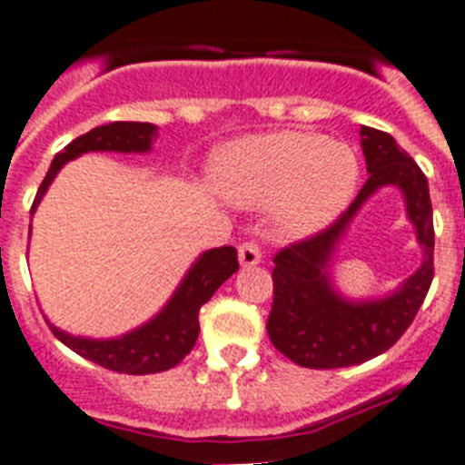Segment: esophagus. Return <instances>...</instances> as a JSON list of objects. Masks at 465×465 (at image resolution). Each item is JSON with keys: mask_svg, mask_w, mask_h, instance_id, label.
Returning a JSON list of instances; mask_svg holds the SVG:
<instances>
[{"mask_svg": "<svg viewBox=\"0 0 465 465\" xmlns=\"http://www.w3.org/2000/svg\"><path fill=\"white\" fill-rule=\"evenodd\" d=\"M239 260L241 267H255L262 260V251L255 241H245V243L239 245Z\"/></svg>", "mask_w": 465, "mask_h": 465, "instance_id": "34e87169", "label": "esophagus"}]
</instances>
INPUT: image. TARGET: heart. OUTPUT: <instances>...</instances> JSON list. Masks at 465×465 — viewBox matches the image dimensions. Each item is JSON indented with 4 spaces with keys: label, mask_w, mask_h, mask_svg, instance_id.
Listing matches in <instances>:
<instances>
[{
    "label": "heart",
    "mask_w": 465,
    "mask_h": 465,
    "mask_svg": "<svg viewBox=\"0 0 465 465\" xmlns=\"http://www.w3.org/2000/svg\"><path fill=\"white\" fill-rule=\"evenodd\" d=\"M214 179L241 205H269L286 233H312L331 224L352 201L359 163L347 143L312 132L248 136L224 148Z\"/></svg>",
    "instance_id": "b5f03b06"
}]
</instances>
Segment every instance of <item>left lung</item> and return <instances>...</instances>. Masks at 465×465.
<instances>
[{
  "mask_svg": "<svg viewBox=\"0 0 465 465\" xmlns=\"http://www.w3.org/2000/svg\"><path fill=\"white\" fill-rule=\"evenodd\" d=\"M366 170L371 177L350 208L326 229L281 248L274 255V302L267 319L272 345L305 369H342L383 354L411 326L432 283L435 226L428 179L411 155L388 132L361 127ZM405 191L410 219L424 245V264L408 283L385 301L352 306L328 286V257L361 203L381 185Z\"/></svg>",
  "mask_w": 465,
  "mask_h": 465,
  "instance_id": "left-lung-1",
  "label": "left lung"
}]
</instances>
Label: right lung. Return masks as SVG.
<instances>
[{
    "label": "right lung",
    "mask_w": 465,
    "mask_h": 465,
    "mask_svg": "<svg viewBox=\"0 0 465 465\" xmlns=\"http://www.w3.org/2000/svg\"><path fill=\"white\" fill-rule=\"evenodd\" d=\"M155 136V124L151 123H111L104 127H94L87 134L77 136L75 142L56 153L46 177L42 179L37 196L33 201V213L37 203L45 196L46 186L52 184L56 173L77 155L87 151H120V153H143L151 148ZM233 272H239V255L236 248H213L193 264L182 286L160 312L153 322H148L142 329L115 338V341H84L49 326L58 341L68 345L73 352L89 359L94 364L104 366L108 371L130 373V376H146L160 373L177 366L186 354L193 350L198 341V312L213 298V292L224 283Z\"/></svg>",
    "instance_id": "obj_1"
}]
</instances>
